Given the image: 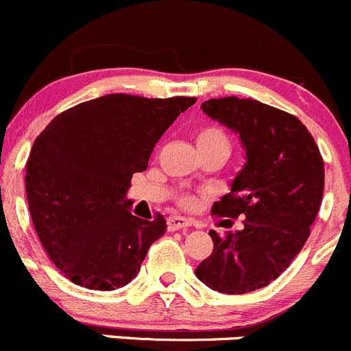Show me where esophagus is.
<instances>
[{"instance_id": "esophagus-1", "label": "esophagus", "mask_w": 351, "mask_h": 351, "mask_svg": "<svg viewBox=\"0 0 351 351\" xmlns=\"http://www.w3.org/2000/svg\"><path fill=\"white\" fill-rule=\"evenodd\" d=\"M191 227V221L184 217H177V215H172V217L167 218V228L171 232L180 230V228Z\"/></svg>"}]
</instances>
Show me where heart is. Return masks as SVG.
I'll use <instances>...</instances> for the list:
<instances>
[{
    "mask_svg": "<svg viewBox=\"0 0 351 351\" xmlns=\"http://www.w3.org/2000/svg\"><path fill=\"white\" fill-rule=\"evenodd\" d=\"M196 143L197 147H213V145H227L228 147V138L220 128L206 126L201 128L196 133Z\"/></svg>",
    "mask_w": 351,
    "mask_h": 351,
    "instance_id": "1",
    "label": "heart"
}]
</instances>
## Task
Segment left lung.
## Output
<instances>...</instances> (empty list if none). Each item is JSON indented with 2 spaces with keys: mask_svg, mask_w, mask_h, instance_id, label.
<instances>
[{
  "mask_svg": "<svg viewBox=\"0 0 351 351\" xmlns=\"http://www.w3.org/2000/svg\"><path fill=\"white\" fill-rule=\"evenodd\" d=\"M201 109L234 131L245 152L230 193L213 204V213L245 220L227 237L210 232L213 252L196 276L220 293L254 292L278 278L307 242L322 201L324 162L292 114L239 97L206 100Z\"/></svg>",
  "mask_w": 351,
  "mask_h": 351,
  "instance_id": "8db88e82",
  "label": "left lung"
}]
</instances>
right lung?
I'll return each mask as SVG.
<instances>
[{
    "label": "right lung",
    "mask_w": 351,
    "mask_h": 351,
    "mask_svg": "<svg viewBox=\"0 0 351 351\" xmlns=\"http://www.w3.org/2000/svg\"><path fill=\"white\" fill-rule=\"evenodd\" d=\"M194 102L110 93L61 112L34 141L30 217L51 261L75 285L110 292L136 278L167 221L131 213V177L147 169L162 134Z\"/></svg>",
    "instance_id": "right-lung-1"
}]
</instances>
